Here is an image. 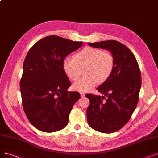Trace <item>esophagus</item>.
<instances>
[{
    "label": "esophagus",
    "mask_w": 158,
    "mask_h": 158,
    "mask_svg": "<svg viewBox=\"0 0 158 158\" xmlns=\"http://www.w3.org/2000/svg\"><path fill=\"white\" fill-rule=\"evenodd\" d=\"M80 94H81V97L82 98H83V97H85V94L84 93L81 92V93H80Z\"/></svg>",
    "instance_id": "34e87169"
}]
</instances>
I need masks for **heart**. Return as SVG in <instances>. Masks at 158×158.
Returning a JSON list of instances; mask_svg holds the SVG:
<instances>
[{
  "label": "heart",
  "instance_id": "b5f03b06",
  "mask_svg": "<svg viewBox=\"0 0 158 158\" xmlns=\"http://www.w3.org/2000/svg\"><path fill=\"white\" fill-rule=\"evenodd\" d=\"M73 58L66 57L63 61V69L71 81L77 80L80 75V69L86 68L87 77L75 82L72 89L79 92H86L94 88L97 82L106 81L110 77L114 67V58L108 52L101 49L86 47L76 53Z\"/></svg>",
  "mask_w": 158,
  "mask_h": 158
}]
</instances>
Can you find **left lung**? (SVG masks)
I'll return each mask as SVG.
<instances>
[{
  "instance_id": "left-lung-1",
  "label": "left lung",
  "mask_w": 158,
  "mask_h": 158,
  "mask_svg": "<svg viewBox=\"0 0 158 158\" xmlns=\"http://www.w3.org/2000/svg\"><path fill=\"white\" fill-rule=\"evenodd\" d=\"M94 48L110 51L114 67L110 77L97 88L104 96L87 94L86 116L89 126L103 133H112L123 127L133 113L139 99L142 77L134 54L115 40L88 43ZM107 97L105 102L102 100Z\"/></svg>"
}]
</instances>
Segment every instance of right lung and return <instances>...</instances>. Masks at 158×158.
Returning a JSON list of instances; mask_svg holds the SVG:
<instances>
[{"label":"right lung","instance_id":"add662e5","mask_svg":"<svg viewBox=\"0 0 158 158\" xmlns=\"http://www.w3.org/2000/svg\"><path fill=\"white\" fill-rule=\"evenodd\" d=\"M82 45L49 36L37 41L25 58L20 84L22 106L31 123L41 131L53 132L67 126L69 113L81 96L67 91L71 84L62 64Z\"/></svg>","mask_w":158,"mask_h":158}]
</instances>
